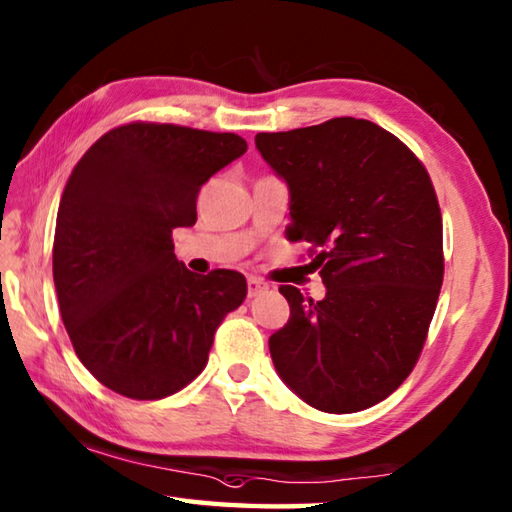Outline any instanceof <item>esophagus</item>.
<instances>
[{"instance_id":"34e87169","label":"esophagus","mask_w":512,"mask_h":512,"mask_svg":"<svg viewBox=\"0 0 512 512\" xmlns=\"http://www.w3.org/2000/svg\"><path fill=\"white\" fill-rule=\"evenodd\" d=\"M266 289H268V284L264 280H259V277H248V298H255Z\"/></svg>"}]
</instances>
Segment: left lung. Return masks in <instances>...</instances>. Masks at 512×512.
Here are the masks:
<instances>
[{
    "instance_id": "1",
    "label": "left lung",
    "mask_w": 512,
    "mask_h": 512,
    "mask_svg": "<svg viewBox=\"0 0 512 512\" xmlns=\"http://www.w3.org/2000/svg\"><path fill=\"white\" fill-rule=\"evenodd\" d=\"M255 144L291 194V241L327 287L289 284L287 325L268 339L277 375L309 406L354 413L411 375L443 287V216L424 164L368 119L336 117Z\"/></svg>"
}]
</instances>
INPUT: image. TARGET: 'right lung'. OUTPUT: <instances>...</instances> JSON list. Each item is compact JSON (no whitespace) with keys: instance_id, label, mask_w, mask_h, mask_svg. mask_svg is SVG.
Listing matches in <instances>:
<instances>
[{"instance_id":"1","label":"right lung","mask_w":512,"mask_h":512,"mask_svg":"<svg viewBox=\"0 0 512 512\" xmlns=\"http://www.w3.org/2000/svg\"><path fill=\"white\" fill-rule=\"evenodd\" d=\"M246 149L235 133L131 121L74 167L56 216L54 284L76 357L110 391L131 400L178 393L246 300L244 275H194L171 239L196 223L201 187Z\"/></svg>"}]
</instances>
